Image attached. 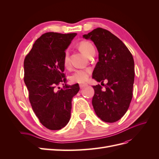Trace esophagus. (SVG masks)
Listing matches in <instances>:
<instances>
[{
  "label": "esophagus",
  "instance_id": "obj_1",
  "mask_svg": "<svg viewBox=\"0 0 159 159\" xmlns=\"http://www.w3.org/2000/svg\"><path fill=\"white\" fill-rule=\"evenodd\" d=\"M86 86H88V84H86V83H81V84H80V87L81 89L86 87Z\"/></svg>",
  "mask_w": 159,
  "mask_h": 159
}]
</instances>
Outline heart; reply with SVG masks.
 <instances>
[{"instance_id":"obj_1","label":"heart","mask_w":159,"mask_h":159,"mask_svg":"<svg viewBox=\"0 0 159 159\" xmlns=\"http://www.w3.org/2000/svg\"><path fill=\"white\" fill-rule=\"evenodd\" d=\"M79 46L81 51L88 57L92 51L95 50L94 46L89 41H81L80 43ZM63 62L65 67H68L70 64L69 52L68 50L65 52ZM91 72V70L90 68L77 69L71 74V75L69 76V79L73 83H82L88 80Z\"/></svg>"}]
</instances>
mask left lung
<instances>
[{
    "label": "left lung",
    "instance_id": "left-lung-1",
    "mask_svg": "<svg viewBox=\"0 0 159 159\" xmlns=\"http://www.w3.org/2000/svg\"><path fill=\"white\" fill-rule=\"evenodd\" d=\"M83 37L92 40L99 52L92 78L98 82L107 81L105 90L99 84L93 86L94 111L103 121L116 122L125 114L133 98V56L119 38L103 28H95Z\"/></svg>",
    "mask_w": 159,
    "mask_h": 159
}]
</instances>
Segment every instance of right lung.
Returning <instances> with one entry per match:
<instances>
[{"instance_id":"obj_1","label":"right lung","mask_w":159,"mask_h":159,"mask_svg":"<svg viewBox=\"0 0 159 159\" xmlns=\"http://www.w3.org/2000/svg\"><path fill=\"white\" fill-rule=\"evenodd\" d=\"M76 33L47 32L38 38L24 61V81L34 112L47 129L59 130L69 122L71 100L78 84L66 85L64 56ZM64 84L61 90L55 88Z\"/></svg>"}]
</instances>
